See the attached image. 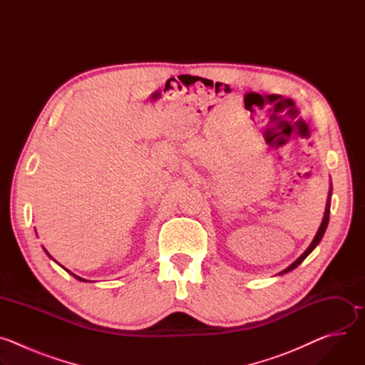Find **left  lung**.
<instances>
[{"label": "left lung", "mask_w": 365, "mask_h": 365, "mask_svg": "<svg viewBox=\"0 0 365 365\" xmlns=\"http://www.w3.org/2000/svg\"><path fill=\"white\" fill-rule=\"evenodd\" d=\"M329 197H331V192H329V196H328V203H327V207H325V215H324V220H322V224H321V227H319V230H318V232H317V235H315V238H314V241H312V244L307 247V250L296 259V262L293 263V264H290L287 269H284L280 274H284V273H287V272H292L293 269H296L303 259L315 250V247L321 242V240H322V237H324V234H325V231H327V227H328V222H329V210H331V205H329Z\"/></svg>", "instance_id": "left-lung-1"}]
</instances>
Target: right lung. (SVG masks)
Wrapping results in <instances>:
<instances>
[{"label": "right lung", "mask_w": 365, "mask_h": 365, "mask_svg": "<svg viewBox=\"0 0 365 365\" xmlns=\"http://www.w3.org/2000/svg\"><path fill=\"white\" fill-rule=\"evenodd\" d=\"M44 251H46V250H44ZM46 252H47V251H46ZM47 255H50V254L47 252ZM66 272H68V270H66ZM69 273H71V272H69ZM71 274H72V273H71ZM72 276H73V277H76L78 280H83V279H81V277H78V276H75V274H72ZM83 282H85V280H83Z\"/></svg>", "instance_id": "add662e5"}]
</instances>
